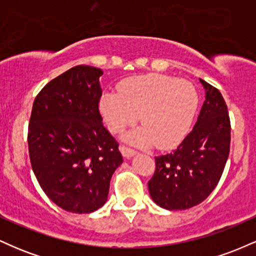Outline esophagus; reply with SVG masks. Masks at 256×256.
Masks as SVG:
<instances>
[{
    "instance_id": "esophagus-1",
    "label": "esophagus",
    "mask_w": 256,
    "mask_h": 256,
    "mask_svg": "<svg viewBox=\"0 0 256 256\" xmlns=\"http://www.w3.org/2000/svg\"><path fill=\"white\" fill-rule=\"evenodd\" d=\"M120 152H122V156L124 158H131V156H134V154H137V152L134 150V149H131V148H128V146H120Z\"/></svg>"
}]
</instances>
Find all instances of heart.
<instances>
[{
    "instance_id": "1",
    "label": "heart",
    "mask_w": 256,
    "mask_h": 256,
    "mask_svg": "<svg viewBox=\"0 0 256 256\" xmlns=\"http://www.w3.org/2000/svg\"><path fill=\"white\" fill-rule=\"evenodd\" d=\"M118 90L107 91L100 100V112L113 134L134 125L138 116L143 126L126 136L136 146L171 149L189 134L198 104L190 82L149 73L125 79Z\"/></svg>"
}]
</instances>
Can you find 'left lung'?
Returning <instances> with one entry per match:
<instances>
[{
  "label": "left lung",
  "instance_id": "8db88e82",
  "mask_svg": "<svg viewBox=\"0 0 256 256\" xmlns=\"http://www.w3.org/2000/svg\"><path fill=\"white\" fill-rule=\"evenodd\" d=\"M206 100L192 131L176 150L155 158L148 182L152 201L170 210L201 204L219 183L230 152L228 106L216 88L200 79Z\"/></svg>",
  "mask_w": 256,
  "mask_h": 256
}]
</instances>
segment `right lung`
I'll list each match as a JSON object with an SVG mask.
<instances>
[{"label":"right lung","mask_w":256,"mask_h":256,"mask_svg":"<svg viewBox=\"0 0 256 256\" xmlns=\"http://www.w3.org/2000/svg\"><path fill=\"white\" fill-rule=\"evenodd\" d=\"M102 70L72 67L34 98L28 154L46 195L67 212L91 213L106 204L110 178L122 165L118 142L102 124Z\"/></svg>","instance_id":"right-lung-1"}]
</instances>
